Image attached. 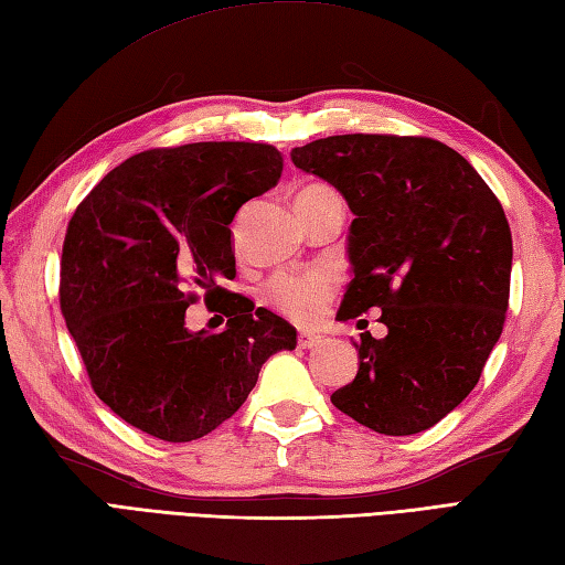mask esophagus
Here are the masks:
<instances>
[{
  "mask_svg": "<svg viewBox=\"0 0 565 565\" xmlns=\"http://www.w3.org/2000/svg\"><path fill=\"white\" fill-rule=\"evenodd\" d=\"M322 344V338L316 332H301L298 334V347H303V350H313V347Z\"/></svg>",
  "mask_w": 565,
  "mask_h": 565,
  "instance_id": "34e87169",
  "label": "esophagus"
}]
</instances>
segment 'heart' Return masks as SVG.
Wrapping results in <instances>:
<instances>
[{
  "label": "heart",
  "mask_w": 565,
  "mask_h": 565,
  "mask_svg": "<svg viewBox=\"0 0 565 565\" xmlns=\"http://www.w3.org/2000/svg\"><path fill=\"white\" fill-rule=\"evenodd\" d=\"M328 186H306L298 196L318 194ZM338 281L328 269H306V271H291V274H276L267 286L269 301L281 310L284 316L294 318L296 322H316L322 310H326L328 301L332 298Z\"/></svg>",
  "instance_id": "1"
}]
</instances>
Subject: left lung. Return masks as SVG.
I'll return each instance as SVG.
<instances>
[{
    "label": "left lung",
    "instance_id": "left-lung-1",
    "mask_svg": "<svg viewBox=\"0 0 565 565\" xmlns=\"http://www.w3.org/2000/svg\"><path fill=\"white\" fill-rule=\"evenodd\" d=\"M354 213L342 320L381 310L386 338L362 334L359 371L332 405L379 435L437 425L481 379L505 326L512 233L471 162L431 138L330 136L291 150Z\"/></svg>",
    "mask_w": 565,
    "mask_h": 565
}]
</instances>
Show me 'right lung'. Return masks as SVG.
Listing matches in <instances>:
<instances>
[{
  "mask_svg": "<svg viewBox=\"0 0 565 565\" xmlns=\"http://www.w3.org/2000/svg\"><path fill=\"white\" fill-rule=\"evenodd\" d=\"M281 170V152L264 142L146 150L72 215L60 310L94 393L146 435H209L247 401L262 364L296 347L294 326L223 289L235 279V213ZM194 290L228 318L223 333L185 328Z\"/></svg>",
  "mask_w": 565,
  "mask_h": 565,
  "instance_id": "right-lung-1",
  "label": "right lung"
}]
</instances>
